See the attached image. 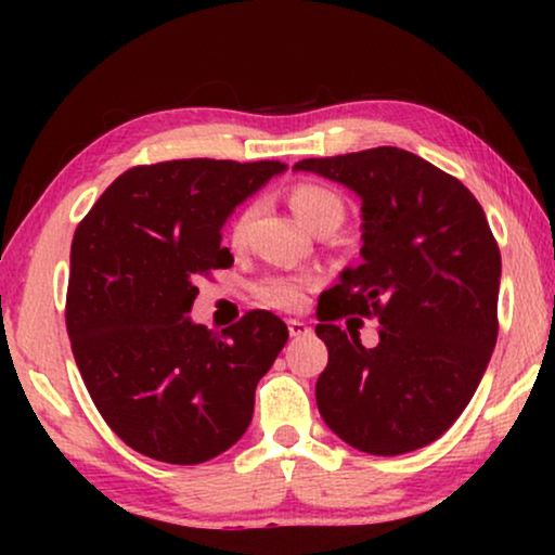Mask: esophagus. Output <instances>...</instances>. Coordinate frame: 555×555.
I'll list each match as a JSON object with an SVG mask.
<instances>
[{"instance_id": "34e87169", "label": "esophagus", "mask_w": 555, "mask_h": 555, "mask_svg": "<svg viewBox=\"0 0 555 555\" xmlns=\"http://www.w3.org/2000/svg\"><path fill=\"white\" fill-rule=\"evenodd\" d=\"M287 331H291L293 338H300V336H308L310 325L302 323V321H295V318H291V321H287Z\"/></svg>"}]
</instances>
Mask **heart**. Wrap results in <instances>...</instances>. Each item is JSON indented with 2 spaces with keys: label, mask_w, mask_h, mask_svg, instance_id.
<instances>
[{
  "label": "heart",
  "mask_w": 555,
  "mask_h": 555,
  "mask_svg": "<svg viewBox=\"0 0 555 555\" xmlns=\"http://www.w3.org/2000/svg\"><path fill=\"white\" fill-rule=\"evenodd\" d=\"M291 207L298 219L310 230H321L325 224H340L344 222V199L333 192V189L323 184H313V181H300L291 189ZM255 207H245L234 217L230 227V242L234 247H242L247 240V227L253 222ZM318 285L315 278L310 275H268L255 285L257 300L270 308L280 310H298L306 306L308 293Z\"/></svg>",
  "instance_id": "obj_1"
}]
</instances>
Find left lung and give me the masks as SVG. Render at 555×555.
Listing matches in <instances>:
<instances>
[{
    "mask_svg": "<svg viewBox=\"0 0 555 555\" xmlns=\"http://www.w3.org/2000/svg\"><path fill=\"white\" fill-rule=\"evenodd\" d=\"M363 202V262L318 300L328 366L318 376L323 422L369 454H404L457 422L498 340L500 249L460 179L397 146L302 158ZM346 314L376 317L374 349L340 330Z\"/></svg>",
    "mask_w": 555,
    "mask_h": 555,
    "instance_id": "1",
    "label": "left lung"
}]
</instances>
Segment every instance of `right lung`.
Returning <instances> with one entry per match:
<instances>
[{
    "mask_svg": "<svg viewBox=\"0 0 555 555\" xmlns=\"http://www.w3.org/2000/svg\"><path fill=\"white\" fill-rule=\"evenodd\" d=\"M283 169L217 158L133 166L75 230L65 300L75 363L105 424L151 460L199 465L253 422L257 382L287 325L249 310L217 336L186 313L199 275L234 262L224 219Z\"/></svg>",
    "mask_w": 555,
    "mask_h": 555,
    "instance_id": "right-lung-1",
    "label": "right lung"
}]
</instances>
